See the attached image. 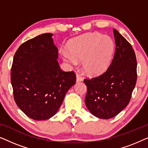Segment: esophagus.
<instances>
[{
    "mask_svg": "<svg viewBox=\"0 0 148 148\" xmlns=\"http://www.w3.org/2000/svg\"><path fill=\"white\" fill-rule=\"evenodd\" d=\"M83 81V79L82 77H80L79 75H77L76 76V82H82Z\"/></svg>",
    "mask_w": 148,
    "mask_h": 148,
    "instance_id": "34e87169",
    "label": "esophagus"
}]
</instances>
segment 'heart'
Returning a JSON list of instances; mask_svg holds the SVG:
<instances>
[{"instance_id": "b5f03b06", "label": "heart", "mask_w": 148, "mask_h": 148, "mask_svg": "<svg viewBox=\"0 0 148 148\" xmlns=\"http://www.w3.org/2000/svg\"><path fill=\"white\" fill-rule=\"evenodd\" d=\"M69 52H62L65 62L75 64L82 60L84 71L90 75H98L108 69L112 60L114 44L107 36L99 33H88L70 40Z\"/></svg>"}]
</instances>
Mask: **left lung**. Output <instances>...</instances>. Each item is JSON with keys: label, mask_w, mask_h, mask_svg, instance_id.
<instances>
[{"label": "left lung", "mask_w": 148, "mask_h": 148, "mask_svg": "<svg viewBox=\"0 0 148 148\" xmlns=\"http://www.w3.org/2000/svg\"><path fill=\"white\" fill-rule=\"evenodd\" d=\"M116 51L104 73L91 79H85L87 94L85 103L89 111L100 119L112 118L131 100L137 82V60L129 42L113 29Z\"/></svg>", "instance_id": "1"}]
</instances>
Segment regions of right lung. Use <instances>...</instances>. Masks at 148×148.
I'll return each instance as SVG.
<instances>
[{
	"label": "right lung",
	"instance_id": "obj_1",
	"mask_svg": "<svg viewBox=\"0 0 148 148\" xmlns=\"http://www.w3.org/2000/svg\"><path fill=\"white\" fill-rule=\"evenodd\" d=\"M52 36L43 34L22 44L15 52L11 67L16 104L27 116L36 121L53 116L76 82L73 71L60 69Z\"/></svg>",
	"mask_w": 148,
	"mask_h": 148
}]
</instances>
